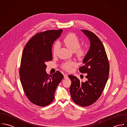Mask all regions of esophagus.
Wrapping results in <instances>:
<instances>
[{
    "label": "esophagus",
    "instance_id": "1",
    "mask_svg": "<svg viewBox=\"0 0 127 127\" xmlns=\"http://www.w3.org/2000/svg\"><path fill=\"white\" fill-rule=\"evenodd\" d=\"M64 79H66L68 77V75L66 74H64Z\"/></svg>",
    "mask_w": 127,
    "mask_h": 127
}]
</instances>
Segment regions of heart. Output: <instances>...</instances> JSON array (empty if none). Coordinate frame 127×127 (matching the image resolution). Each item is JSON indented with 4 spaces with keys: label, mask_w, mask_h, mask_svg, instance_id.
<instances>
[{
    "label": "heart",
    "mask_w": 127,
    "mask_h": 127,
    "mask_svg": "<svg viewBox=\"0 0 127 127\" xmlns=\"http://www.w3.org/2000/svg\"><path fill=\"white\" fill-rule=\"evenodd\" d=\"M63 42L69 50L73 52H75L76 56L79 60L84 59L88 53V51L87 48L80 47V40L75 34L70 33L67 35L64 38ZM59 48V42H56L53 47V55H56ZM76 63L74 62H66L62 64V67L67 71H71L73 67L76 66Z\"/></svg>",
    "instance_id": "obj_1"
}]
</instances>
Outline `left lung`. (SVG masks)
Segmentation results:
<instances>
[{
  "label": "left lung",
  "instance_id": "obj_1",
  "mask_svg": "<svg viewBox=\"0 0 127 127\" xmlns=\"http://www.w3.org/2000/svg\"><path fill=\"white\" fill-rule=\"evenodd\" d=\"M82 31L91 42L90 50L83 60L85 65L79 68L80 72L87 74V80L83 82L71 75L68 77L71 81L70 93L73 101L84 107L93 104L101 96L109 77V64L104 46L99 37L90 31Z\"/></svg>",
  "mask_w": 127,
  "mask_h": 127
}]
</instances>
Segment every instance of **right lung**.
<instances>
[{
    "label": "right lung",
    "instance_id": "right-lung-1",
    "mask_svg": "<svg viewBox=\"0 0 127 127\" xmlns=\"http://www.w3.org/2000/svg\"><path fill=\"white\" fill-rule=\"evenodd\" d=\"M62 32L60 29L38 33L23 51L19 68L21 84L29 100L38 106L45 107L53 102L56 89L64 78L59 71L51 76L45 71L46 63L52 60V45Z\"/></svg>",
    "mask_w": 127,
    "mask_h": 127
}]
</instances>
